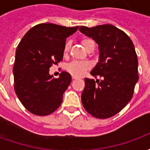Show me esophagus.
Returning <instances> with one entry per match:
<instances>
[{"mask_svg":"<svg viewBox=\"0 0 150 150\" xmlns=\"http://www.w3.org/2000/svg\"><path fill=\"white\" fill-rule=\"evenodd\" d=\"M76 77H75V76H72V79H73V80H75V79H76Z\"/></svg>","mask_w":150,"mask_h":150,"instance_id":"1","label":"esophagus"}]
</instances>
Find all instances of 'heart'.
Here are the masks:
<instances>
[{
	"label": "heart",
	"instance_id": "obj_1",
	"mask_svg": "<svg viewBox=\"0 0 150 150\" xmlns=\"http://www.w3.org/2000/svg\"><path fill=\"white\" fill-rule=\"evenodd\" d=\"M81 43L83 46H84L85 49L88 50L89 47L92 45L95 46L94 41L91 38H83L82 39ZM69 50H70V42H67L64 44V47H63V54H67L68 53ZM91 67V64L90 62H87V61H72V62H69L68 64L66 66V70L67 71L70 73L72 76L75 77H81L84 75V73L89 68Z\"/></svg>",
	"mask_w": 150,
	"mask_h": 150
}]
</instances>
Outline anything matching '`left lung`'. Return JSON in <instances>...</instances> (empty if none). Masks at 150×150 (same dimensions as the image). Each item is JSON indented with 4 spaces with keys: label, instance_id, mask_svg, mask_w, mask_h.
<instances>
[{
    "label": "left lung",
    "instance_id": "1",
    "mask_svg": "<svg viewBox=\"0 0 150 150\" xmlns=\"http://www.w3.org/2000/svg\"><path fill=\"white\" fill-rule=\"evenodd\" d=\"M79 30L99 45L100 59L91 75L102 78L96 82L85 79L82 104L91 116L107 119L122 110L132 97L139 78L135 48L129 36L112 25Z\"/></svg>",
    "mask_w": 150,
    "mask_h": 150
}]
</instances>
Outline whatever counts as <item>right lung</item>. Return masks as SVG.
I'll use <instances>...</instances> for the list:
<instances>
[{
	"mask_svg": "<svg viewBox=\"0 0 150 150\" xmlns=\"http://www.w3.org/2000/svg\"><path fill=\"white\" fill-rule=\"evenodd\" d=\"M77 30L78 26L42 23L31 28L18 44L13 69L14 91L34 115L47 116L62 104L71 76L62 71L59 78H54L50 67L62 61L66 39Z\"/></svg>",
	"mask_w": 150,
	"mask_h": 150,
	"instance_id": "add662e5",
	"label": "right lung"
}]
</instances>
